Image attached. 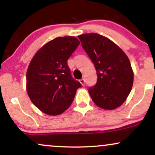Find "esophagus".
<instances>
[{"instance_id": "esophagus-1", "label": "esophagus", "mask_w": 155, "mask_h": 155, "mask_svg": "<svg viewBox=\"0 0 155 155\" xmlns=\"http://www.w3.org/2000/svg\"><path fill=\"white\" fill-rule=\"evenodd\" d=\"M79 82H80V84H81V85H82V86H84V79H80L79 80Z\"/></svg>"}]
</instances>
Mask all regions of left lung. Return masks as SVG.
Wrapping results in <instances>:
<instances>
[{"label": "left lung", "instance_id": "obj_1", "mask_svg": "<svg viewBox=\"0 0 155 155\" xmlns=\"http://www.w3.org/2000/svg\"><path fill=\"white\" fill-rule=\"evenodd\" d=\"M78 37L97 71V83L88 90L92 101L105 110L120 107L133 84L129 58L119 46L104 35L92 33Z\"/></svg>", "mask_w": 155, "mask_h": 155}]
</instances>
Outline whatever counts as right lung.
<instances>
[{
    "label": "right lung",
    "mask_w": 155,
    "mask_h": 155,
    "mask_svg": "<svg viewBox=\"0 0 155 155\" xmlns=\"http://www.w3.org/2000/svg\"><path fill=\"white\" fill-rule=\"evenodd\" d=\"M79 44L74 36L55 38L37 51L28 65L27 92L32 103L46 114L63 113L81 86L73 79L67 64Z\"/></svg>",
    "instance_id": "right-lung-1"
}]
</instances>
